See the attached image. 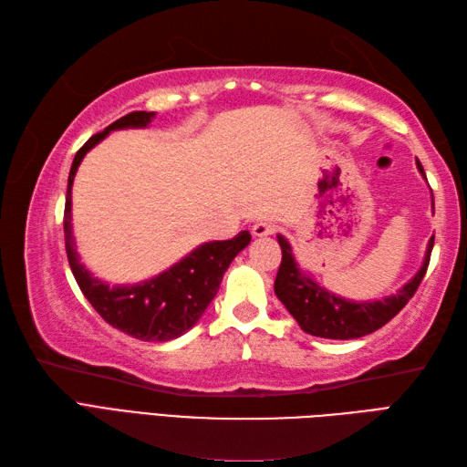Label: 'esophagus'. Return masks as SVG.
Returning a JSON list of instances; mask_svg holds the SVG:
<instances>
[{"label":"esophagus","mask_w":467,"mask_h":467,"mask_svg":"<svg viewBox=\"0 0 467 467\" xmlns=\"http://www.w3.org/2000/svg\"><path fill=\"white\" fill-rule=\"evenodd\" d=\"M275 223H272V222H257V223H254V227H252V234L254 235H257V237H265V235H272V234H275Z\"/></svg>","instance_id":"34e87169"}]
</instances>
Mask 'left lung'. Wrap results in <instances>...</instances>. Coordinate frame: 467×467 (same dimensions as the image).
<instances>
[{
	"label": "left lung",
	"mask_w": 467,
	"mask_h": 467,
	"mask_svg": "<svg viewBox=\"0 0 467 467\" xmlns=\"http://www.w3.org/2000/svg\"><path fill=\"white\" fill-rule=\"evenodd\" d=\"M420 173L426 178L421 163L416 160ZM433 200V195H431ZM433 207V202H431ZM279 247H282V264H279L275 275V296L285 306L289 314L299 324L306 334L327 339H356L368 334H374L376 329L383 327L391 317H396L403 306L416 294L423 275L430 264V254L433 247V235L428 244L426 257L420 272L403 285L398 294L388 296L374 302H351L339 296H334L327 289L321 287L316 279L309 277L299 269L292 245L284 235H277Z\"/></svg>",
	"instance_id": "left-lung-1"
}]
</instances>
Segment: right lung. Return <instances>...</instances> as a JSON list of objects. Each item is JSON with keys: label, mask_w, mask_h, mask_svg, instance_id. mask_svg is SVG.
Masks as SVG:
<instances>
[{"label": "right lung", "mask_w": 467, "mask_h": 467, "mask_svg": "<svg viewBox=\"0 0 467 467\" xmlns=\"http://www.w3.org/2000/svg\"><path fill=\"white\" fill-rule=\"evenodd\" d=\"M155 111H131L103 131L91 136L76 153L67 178L64 212V234L69 267L74 272L81 294L93 309L123 334L141 341H170L190 331L203 316L220 289L225 269L234 257L252 242L250 232H240L232 240L207 242L195 247L182 262L165 269L148 282L136 285H109L93 277L79 262L74 234H71V185L84 155L113 130L148 128Z\"/></svg>", "instance_id": "right-lung-1"}]
</instances>
